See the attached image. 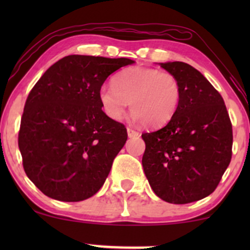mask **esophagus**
Segmentation results:
<instances>
[{"mask_svg": "<svg viewBox=\"0 0 250 250\" xmlns=\"http://www.w3.org/2000/svg\"><path fill=\"white\" fill-rule=\"evenodd\" d=\"M127 131H128V136L129 137H136V136H139V135H140L139 131H136L133 128H128Z\"/></svg>", "mask_w": 250, "mask_h": 250, "instance_id": "1", "label": "esophagus"}]
</instances>
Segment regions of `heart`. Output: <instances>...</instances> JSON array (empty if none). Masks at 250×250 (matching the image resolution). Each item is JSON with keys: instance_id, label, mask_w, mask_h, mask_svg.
I'll return each instance as SVG.
<instances>
[{"instance_id": "b5f03b06", "label": "heart", "mask_w": 250, "mask_h": 250, "mask_svg": "<svg viewBox=\"0 0 250 250\" xmlns=\"http://www.w3.org/2000/svg\"><path fill=\"white\" fill-rule=\"evenodd\" d=\"M182 89L179 79L156 68L133 67L114 77L113 85L100 89V102L111 120L120 121L129 103L134 117L145 125L167 123L176 113Z\"/></svg>"}]
</instances>
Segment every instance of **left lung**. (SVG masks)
I'll use <instances>...</instances> for the list:
<instances>
[{
	"label": "left lung",
	"instance_id": "8db88e82",
	"mask_svg": "<svg viewBox=\"0 0 250 250\" xmlns=\"http://www.w3.org/2000/svg\"><path fill=\"white\" fill-rule=\"evenodd\" d=\"M161 67L179 79L182 94L170 121L142 134V166L160 199L185 205L219 186L233 154V127L222 96L199 70L185 62Z\"/></svg>",
	"mask_w": 250,
	"mask_h": 250
}]
</instances>
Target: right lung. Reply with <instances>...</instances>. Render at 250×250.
<instances>
[{
	"mask_svg": "<svg viewBox=\"0 0 250 250\" xmlns=\"http://www.w3.org/2000/svg\"><path fill=\"white\" fill-rule=\"evenodd\" d=\"M133 60L69 55L36 82L19 131L23 169L47 196L79 202L95 195L127 141V128L102 110L100 89Z\"/></svg>",
	"mask_w": 250,
	"mask_h": 250,
	"instance_id": "1",
	"label": "right lung"
}]
</instances>
